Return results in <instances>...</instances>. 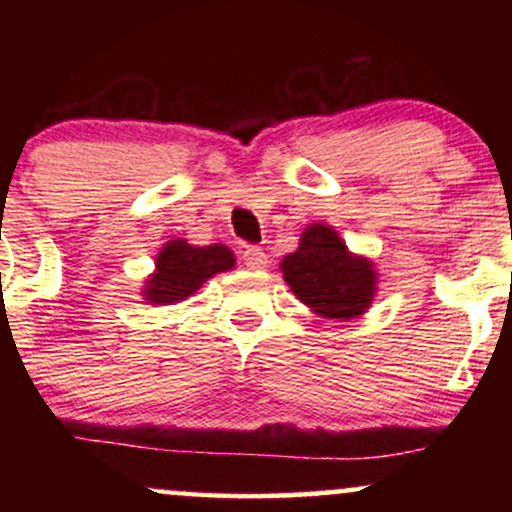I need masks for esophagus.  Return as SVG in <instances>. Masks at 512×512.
I'll return each instance as SVG.
<instances>
[{
	"label": "esophagus",
	"mask_w": 512,
	"mask_h": 512,
	"mask_svg": "<svg viewBox=\"0 0 512 512\" xmlns=\"http://www.w3.org/2000/svg\"><path fill=\"white\" fill-rule=\"evenodd\" d=\"M243 262L248 264L250 269H262V267H267V255H264V250L262 248H248L243 252Z\"/></svg>",
	"instance_id": "obj_1"
}]
</instances>
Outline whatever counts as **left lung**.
<instances>
[{
	"mask_svg": "<svg viewBox=\"0 0 512 512\" xmlns=\"http://www.w3.org/2000/svg\"><path fill=\"white\" fill-rule=\"evenodd\" d=\"M279 269L293 296L327 320H354L368 313L378 291L373 260L346 248L327 223H310Z\"/></svg>",
	"mask_w": 512,
	"mask_h": 512,
	"instance_id": "obj_1",
	"label": "left lung"
}]
</instances>
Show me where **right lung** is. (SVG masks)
<instances>
[{"label":"right lung","mask_w":512,"mask_h":512,"mask_svg":"<svg viewBox=\"0 0 512 512\" xmlns=\"http://www.w3.org/2000/svg\"><path fill=\"white\" fill-rule=\"evenodd\" d=\"M233 267L236 255L226 245H190L185 238H173L158 250L154 272L144 279L142 296L146 305L187 301L211 276L231 272Z\"/></svg>","instance_id":"right-lung-1"}]
</instances>
